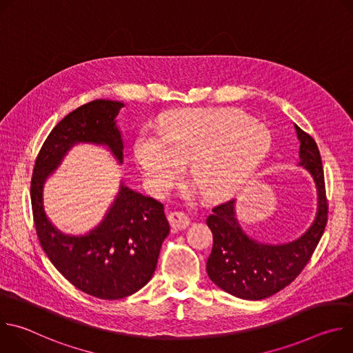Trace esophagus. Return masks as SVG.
Returning <instances> with one entry per match:
<instances>
[{"mask_svg":"<svg viewBox=\"0 0 353 353\" xmlns=\"http://www.w3.org/2000/svg\"><path fill=\"white\" fill-rule=\"evenodd\" d=\"M169 223L173 230H184L190 225V218L183 212H172L169 215Z\"/></svg>","mask_w":353,"mask_h":353,"instance_id":"obj_1","label":"esophagus"}]
</instances>
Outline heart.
I'll return each instance as SVG.
<instances>
[{"mask_svg": "<svg viewBox=\"0 0 353 353\" xmlns=\"http://www.w3.org/2000/svg\"><path fill=\"white\" fill-rule=\"evenodd\" d=\"M158 137L143 132L134 157L148 185L165 195L190 163L199 194L223 199L234 194L260 166L271 146L270 131L232 110H181L168 116Z\"/></svg>", "mask_w": 353, "mask_h": 353, "instance_id": "b5f03b06", "label": "heart"}]
</instances>
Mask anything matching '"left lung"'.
<instances>
[{"instance_id": "left-lung-1", "label": "left lung", "mask_w": 353, "mask_h": 353, "mask_svg": "<svg viewBox=\"0 0 353 353\" xmlns=\"http://www.w3.org/2000/svg\"><path fill=\"white\" fill-rule=\"evenodd\" d=\"M299 166L313 177L317 188V212L310 228L299 239L285 244H267L251 239L236 216V199L215 207L207 218L214 236L207 261L210 279L222 290L245 300H263L288 286L309 263L324 233L328 205L324 170L316 141L294 125Z\"/></svg>"}]
</instances>
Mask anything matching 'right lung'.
Returning <instances> with one entry per match:
<instances>
[{
    "mask_svg": "<svg viewBox=\"0 0 353 353\" xmlns=\"http://www.w3.org/2000/svg\"><path fill=\"white\" fill-rule=\"evenodd\" d=\"M123 102L97 99L65 116L48 134L30 183L33 219L40 244L57 271L79 290L105 300L130 296L152 278L170 232L163 204L123 181L105 218L85 234H65L44 211L43 190L78 143L106 146L121 165L124 142L116 117Z\"/></svg>",
    "mask_w": 353,
    "mask_h": 353,
    "instance_id": "1",
    "label": "right lung"
}]
</instances>
